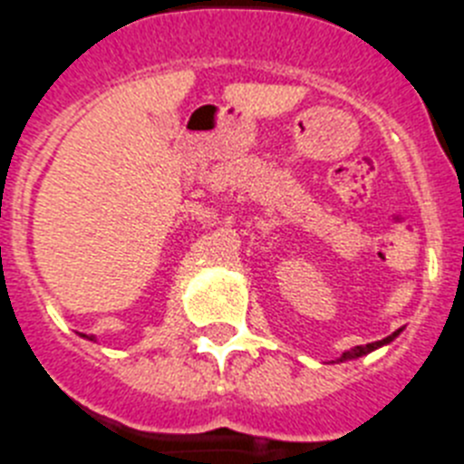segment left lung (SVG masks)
Listing matches in <instances>:
<instances>
[{"mask_svg": "<svg viewBox=\"0 0 464 464\" xmlns=\"http://www.w3.org/2000/svg\"><path fill=\"white\" fill-rule=\"evenodd\" d=\"M401 331H403V328H399V331H394V334L387 335V338L378 340V343H368V345H356V347H352V350L343 352V354H340L338 359H335V362H338V363L352 362V359H359V356L371 354V352H375V350H380V347H385V345H390V343H394V338H399V334H401Z\"/></svg>", "mask_w": 464, "mask_h": 464, "instance_id": "8db88e82", "label": "left lung"}]
</instances>
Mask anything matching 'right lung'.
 Here are the masks:
<instances>
[{
	"label": "right lung",
	"mask_w": 464,
	"mask_h": 464,
	"mask_svg": "<svg viewBox=\"0 0 464 464\" xmlns=\"http://www.w3.org/2000/svg\"><path fill=\"white\" fill-rule=\"evenodd\" d=\"M89 340H93V335H91V338H89Z\"/></svg>",
	"instance_id": "add662e5"
}]
</instances>
